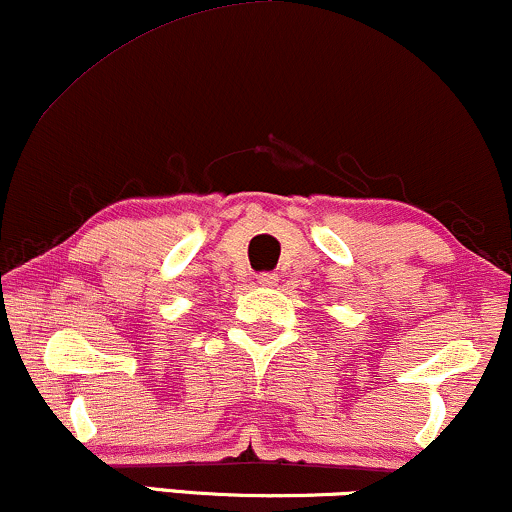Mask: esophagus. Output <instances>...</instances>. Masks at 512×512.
Returning a JSON list of instances; mask_svg holds the SVG:
<instances>
[{
  "mask_svg": "<svg viewBox=\"0 0 512 512\" xmlns=\"http://www.w3.org/2000/svg\"><path fill=\"white\" fill-rule=\"evenodd\" d=\"M256 282L261 287H277V275L275 273H261V275H258Z\"/></svg>",
  "mask_w": 512,
  "mask_h": 512,
  "instance_id": "1",
  "label": "esophagus"
}]
</instances>
